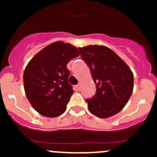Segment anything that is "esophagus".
<instances>
[{
	"instance_id": "34e87169",
	"label": "esophagus",
	"mask_w": 157,
	"mask_h": 157,
	"mask_svg": "<svg viewBox=\"0 0 157 157\" xmlns=\"http://www.w3.org/2000/svg\"><path fill=\"white\" fill-rule=\"evenodd\" d=\"M75 89L76 90H80V89H81V84H78L77 86H75Z\"/></svg>"
}]
</instances>
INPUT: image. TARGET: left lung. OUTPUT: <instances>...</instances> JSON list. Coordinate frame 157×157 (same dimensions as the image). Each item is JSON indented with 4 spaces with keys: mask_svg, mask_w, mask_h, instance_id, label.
Wrapping results in <instances>:
<instances>
[{
    "mask_svg": "<svg viewBox=\"0 0 157 157\" xmlns=\"http://www.w3.org/2000/svg\"><path fill=\"white\" fill-rule=\"evenodd\" d=\"M96 83L95 95L86 99L90 112L108 118L124 108L133 92L134 75L127 63L111 48L102 45L78 48Z\"/></svg>",
    "mask_w": 157,
    "mask_h": 157,
    "instance_id": "8db88e82",
    "label": "left lung"
}]
</instances>
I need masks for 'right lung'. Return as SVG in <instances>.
Listing matches in <instances>:
<instances>
[{
  "mask_svg": "<svg viewBox=\"0 0 157 157\" xmlns=\"http://www.w3.org/2000/svg\"><path fill=\"white\" fill-rule=\"evenodd\" d=\"M78 56L76 47L56 41L30 59L23 73V84L27 99L38 113L52 118L65 112L74 92L67 64Z\"/></svg>",
  "mask_w": 157,
  "mask_h": 157,
  "instance_id": "obj_1",
  "label": "right lung"
}]
</instances>
